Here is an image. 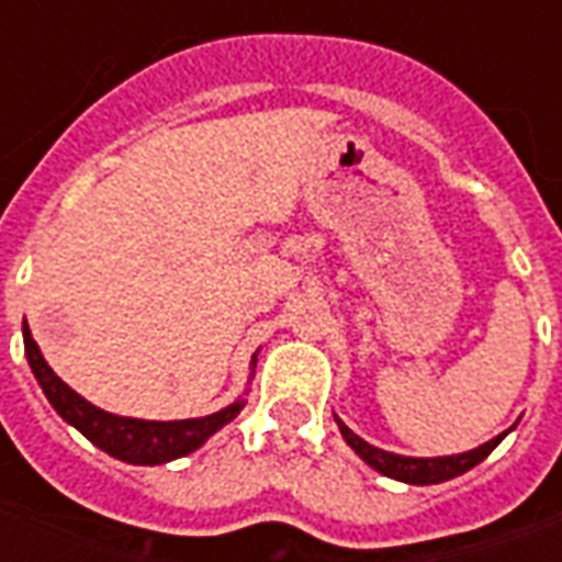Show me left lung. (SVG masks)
Returning a JSON list of instances; mask_svg holds the SVG:
<instances>
[{
    "instance_id": "8db88e82",
    "label": "left lung",
    "mask_w": 562,
    "mask_h": 562,
    "mask_svg": "<svg viewBox=\"0 0 562 562\" xmlns=\"http://www.w3.org/2000/svg\"><path fill=\"white\" fill-rule=\"evenodd\" d=\"M337 424H340L342 439L355 448L358 458L367 460V463H370L373 470L382 472V475H389V479H397V482L406 484H439L448 482V479H454V475H463V472L472 470L475 463H482V460L503 442V436L508 434L506 430V434L494 436L491 442L472 448L467 454H451V458H403V454H391V451H382V448L364 442V439L358 434H352L340 418H337Z\"/></svg>"
}]
</instances>
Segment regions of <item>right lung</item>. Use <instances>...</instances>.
<instances>
[{
	"instance_id": "right-lung-1",
	"label": "right lung",
	"mask_w": 562,
	"mask_h": 562,
	"mask_svg": "<svg viewBox=\"0 0 562 562\" xmlns=\"http://www.w3.org/2000/svg\"><path fill=\"white\" fill-rule=\"evenodd\" d=\"M23 346H26L32 373H35L38 385H42V391L47 394V401H50L56 413L63 415L68 424H75L92 446H99L102 451L126 460V463L156 467V463H168L173 458L192 454L198 446H204L210 436L244 409V401H237L232 406H225L222 413H213L207 418H189V422L120 418V415H111L99 409V406H92V403L80 397L78 391L68 389L66 382L47 367L26 325H23Z\"/></svg>"
}]
</instances>
